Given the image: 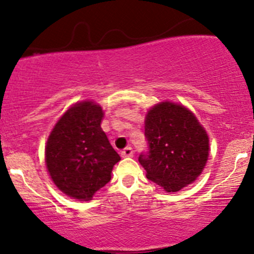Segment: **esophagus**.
<instances>
[{
    "mask_svg": "<svg viewBox=\"0 0 254 254\" xmlns=\"http://www.w3.org/2000/svg\"><path fill=\"white\" fill-rule=\"evenodd\" d=\"M122 155H123V156H125V157H127V156L130 157V156H132V155H134V150H132V147L127 146V147H125L124 150H123Z\"/></svg>",
    "mask_w": 254,
    "mask_h": 254,
    "instance_id": "esophagus-1",
    "label": "esophagus"
}]
</instances>
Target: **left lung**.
<instances>
[{"instance_id":"left-lung-1","label":"left lung","mask_w":254,"mask_h":254,"mask_svg":"<svg viewBox=\"0 0 254 254\" xmlns=\"http://www.w3.org/2000/svg\"><path fill=\"white\" fill-rule=\"evenodd\" d=\"M147 151L139 155L150 181L166 192L192 184L208 157V136L185 107L165 102L149 110L145 122Z\"/></svg>"}]
</instances>
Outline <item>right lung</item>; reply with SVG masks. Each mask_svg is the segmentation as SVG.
I'll use <instances>...</instances> for the list:
<instances>
[{
    "label": "right lung",
    "instance_id": "obj_1",
    "mask_svg": "<svg viewBox=\"0 0 254 254\" xmlns=\"http://www.w3.org/2000/svg\"><path fill=\"white\" fill-rule=\"evenodd\" d=\"M103 110L93 102L75 104L52 130L46 146V164L62 192L78 200H92L112 179L120 160L100 127Z\"/></svg>",
    "mask_w": 254,
    "mask_h": 254
}]
</instances>
